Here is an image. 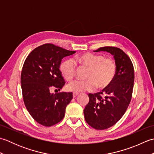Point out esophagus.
<instances>
[{"label": "esophagus", "mask_w": 154, "mask_h": 154, "mask_svg": "<svg viewBox=\"0 0 154 154\" xmlns=\"http://www.w3.org/2000/svg\"><path fill=\"white\" fill-rule=\"evenodd\" d=\"M78 94H79V93H78L73 92V97H74V98H75V97H76L77 96H78Z\"/></svg>", "instance_id": "obj_1"}]
</instances>
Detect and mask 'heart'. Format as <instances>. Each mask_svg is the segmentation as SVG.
<instances>
[{
  "label": "heart",
  "instance_id": "heart-1",
  "mask_svg": "<svg viewBox=\"0 0 154 154\" xmlns=\"http://www.w3.org/2000/svg\"><path fill=\"white\" fill-rule=\"evenodd\" d=\"M74 60L89 67L85 80H75L67 86V90L75 93L92 91L96 87L102 89L109 87L116 74V62L111 57H104L101 54L86 52L75 57ZM60 71L67 81L73 79L75 73V62L71 60L63 61L60 65Z\"/></svg>",
  "mask_w": 154,
  "mask_h": 154
}]
</instances>
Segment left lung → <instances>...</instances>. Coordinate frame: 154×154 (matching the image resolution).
I'll return each instance as SVG.
<instances>
[{
	"mask_svg": "<svg viewBox=\"0 0 154 154\" xmlns=\"http://www.w3.org/2000/svg\"><path fill=\"white\" fill-rule=\"evenodd\" d=\"M101 51L113 55L117 69L116 76L109 87L102 92L88 94L89 102L84 109L85 119L96 130L109 128L122 117L131 100L134 81L133 64L122 50L106 46L94 51Z\"/></svg>",
	"mask_w": 154,
	"mask_h": 154,
	"instance_id": "left-lung-1",
	"label": "left lung"
}]
</instances>
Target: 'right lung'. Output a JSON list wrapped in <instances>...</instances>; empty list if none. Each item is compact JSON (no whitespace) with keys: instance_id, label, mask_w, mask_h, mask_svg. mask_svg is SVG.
I'll return each mask as SVG.
<instances>
[{"instance_id":"1","label":"right lung","mask_w":154,"mask_h":154,"mask_svg":"<svg viewBox=\"0 0 154 154\" xmlns=\"http://www.w3.org/2000/svg\"><path fill=\"white\" fill-rule=\"evenodd\" d=\"M52 44L42 45L28 55L21 73V87L24 104L39 124L51 126L63 119L65 108L73 93H51L65 85L60 66L62 59L75 53Z\"/></svg>"}]
</instances>
